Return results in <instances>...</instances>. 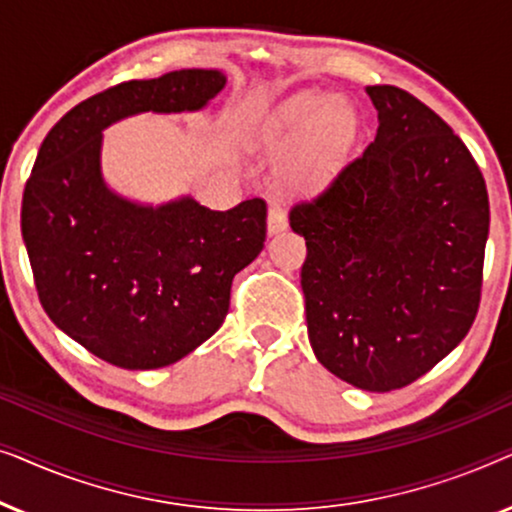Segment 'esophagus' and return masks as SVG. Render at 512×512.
Returning a JSON list of instances; mask_svg holds the SVG:
<instances>
[{
    "label": "esophagus",
    "instance_id": "1",
    "mask_svg": "<svg viewBox=\"0 0 512 512\" xmlns=\"http://www.w3.org/2000/svg\"><path fill=\"white\" fill-rule=\"evenodd\" d=\"M286 226H289V221H286L284 209L279 205H270V209H268V233L277 235V233H282Z\"/></svg>",
    "mask_w": 512,
    "mask_h": 512
}]
</instances>
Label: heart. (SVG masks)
<instances>
[{
	"label": "heart",
	"mask_w": 512,
	"mask_h": 512,
	"mask_svg": "<svg viewBox=\"0 0 512 512\" xmlns=\"http://www.w3.org/2000/svg\"><path fill=\"white\" fill-rule=\"evenodd\" d=\"M356 128V114L342 100L300 93L272 111L263 142L277 153L293 151L284 170L289 184L314 188L338 170L352 149Z\"/></svg>",
	"instance_id": "b5f03b06"
}]
</instances>
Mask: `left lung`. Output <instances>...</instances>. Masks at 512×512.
<instances>
[{
  "instance_id": "obj_1",
  "label": "left lung",
  "mask_w": 512,
  "mask_h": 512,
  "mask_svg": "<svg viewBox=\"0 0 512 512\" xmlns=\"http://www.w3.org/2000/svg\"><path fill=\"white\" fill-rule=\"evenodd\" d=\"M377 135L319 195L291 207L310 345L354 387H408L471 331L489 198L466 144L396 86H368Z\"/></svg>"
}]
</instances>
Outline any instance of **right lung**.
Here are the masks:
<instances>
[{
	"label": "right lung",
	"mask_w": 512,
	"mask_h": 512,
	"mask_svg": "<svg viewBox=\"0 0 512 512\" xmlns=\"http://www.w3.org/2000/svg\"><path fill=\"white\" fill-rule=\"evenodd\" d=\"M223 86L216 69L123 81L76 104L41 142L20 209L34 286L53 324L111 366L163 368L212 338L233 277L263 249L261 198L228 212L193 198L142 207L111 193L100 172L107 125L202 109Z\"/></svg>",
	"instance_id": "add662e5"
}]
</instances>
